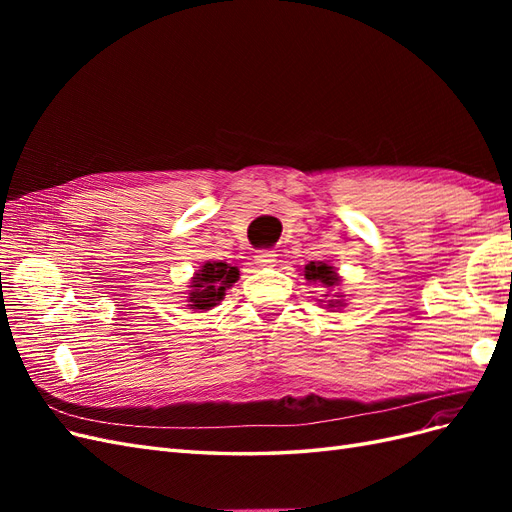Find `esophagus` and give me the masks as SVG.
<instances>
[{
  "mask_svg": "<svg viewBox=\"0 0 512 512\" xmlns=\"http://www.w3.org/2000/svg\"><path fill=\"white\" fill-rule=\"evenodd\" d=\"M275 252L273 250H260L258 254H256V260L260 262V265L262 267H271L273 265V262H275Z\"/></svg>",
  "mask_w": 512,
  "mask_h": 512,
  "instance_id": "esophagus-1",
  "label": "esophagus"
}]
</instances>
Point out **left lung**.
Here are the masks:
<instances>
[{"mask_svg":"<svg viewBox=\"0 0 512 512\" xmlns=\"http://www.w3.org/2000/svg\"><path fill=\"white\" fill-rule=\"evenodd\" d=\"M305 280L309 282H320L324 288H333L337 286V273L333 267H329L327 262H309V265H305ZM324 297H329V294H324ZM331 307L335 305H342V301H331L329 303Z\"/></svg>","mask_w":512,"mask_h":512,"instance_id":"8db88e82","label":"left lung"}]
</instances>
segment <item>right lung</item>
Listing matches in <instances>:
<instances>
[{
  "instance_id": "obj_1",
  "label": "right lung",
  "mask_w": 512,
  "mask_h": 512,
  "mask_svg": "<svg viewBox=\"0 0 512 512\" xmlns=\"http://www.w3.org/2000/svg\"><path fill=\"white\" fill-rule=\"evenodd\" d=\"M239 271L230 267L226 262H205L200 271L194 275L192 290H190V307L192 309H211L218 305L226 288L237 282Z\"/></svg>"
}]
</instances>
